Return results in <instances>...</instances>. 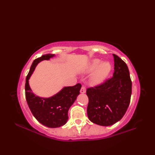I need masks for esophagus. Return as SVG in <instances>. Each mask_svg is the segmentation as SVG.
Returning a JSON list of instances; mask_svg holds the SVG:
<instances>
[{
	"mask_svg": "<svg viewBox=\"0 0 155 155\" xmlns=\"http://www.w3.org/2000/svg\"><path fill=\"white\" fill-rule=\"evenodd\" d=\"M80 92H81V93H86V88H85L84 86H82Z\"/></svg>",
	"mask_w": 155,
	"mask_h": 155,
	"instance_id": "obj_1",
	"label": "esophagus"
}]
</instances>
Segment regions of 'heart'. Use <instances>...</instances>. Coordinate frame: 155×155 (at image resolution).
I'll list each match as a JSON object with an SVG mask.
<instances>
[{"label": "heart", "instance_id": "heart-1", "mask_svg": "<svg viewBox=\"0 0 155 155\" xmlns=\"http://www.w3.org/2000/svg\"><path fill=\"white\" fill-rule=\"evenodd\" d=\"M111 70V65L108 62H102L101 59L92 60L87 68L88 72H93L91 81L92 84H98L103 82Z\"/></svg>", "mask_w": 155, "mask_h": 155}]
</instances>
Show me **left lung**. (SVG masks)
Masks as SVG:
<instances>
[{"mask_svg":"<svg viewBox=\"0 0 155 155\" xmlns=\"http://www.w3.org/2000/svg\"><path fill=\"white\" fill-rule=\"evenodd\" d=\"M113 55V77L87 90L88 117L93 123L101 126H110L123 117L132 93V82L127 64L117 55Z\"/></svg>","mask_w":155,"mask_h":155,"instance_id":"obj_1","label":"left lung"}]
</instances>
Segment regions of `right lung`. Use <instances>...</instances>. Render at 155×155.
<instances>
[{
    "mask_svg": "<svg viewBox=\"0 0 155 155\" xmlns=\"http://www.w3.org/2000/svg\"><path fill=\"white\" fill-rule=\"evenodd\" d=\"M54 54L42 55L32 62L30 71L26 78L25 96L28 107L39 123L49 128L63 126L68 120V111L80 94L81 84L78 83L72 87H65L58 93L49 98H42L32 93L28 80L38 62L49 60Z\"/></svg>",
    "mask_w": 155,
    "mask_h": 155,
    "instance_id": "add662e5",
    "label": "right lung"
}]
</instances>
